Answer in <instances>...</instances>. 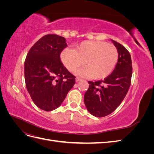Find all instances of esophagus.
Here are the masks:
<instances>
[{"label":"esophagus","mask_w":154,"mask_h":154,"mask_svg":"<svg viewBox=\"0 0 154 154\" xmlns=\"http://www.w3.org/2000/svg\"><path fill=\"white\" fill-rule=\"evenodd\" d=\"M81 80H82V79L80 78L77 77V78H76V82H79V81H81Z\"/></svg>","instance_id":"esophagus-1"}]
</instances>
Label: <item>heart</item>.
Masks as SVG:
<instances>
[{"label":"heart","mask_w":154,"mask_h":154,"mask_svg":"<svg viewBox=\"0 0 154 154\" xmlns=\"http://www.w3.org/2000/svg\"><path fill=\"white\" fill-rule=\"evenodd\" d=\"M118 59V50L113 44L99 41H84L74 50L65 49L61 53L62 62L69 71H76L84 64L78 74L95 80L108 76Z\"/></svg>","instance_id":"1"}]
</instances>
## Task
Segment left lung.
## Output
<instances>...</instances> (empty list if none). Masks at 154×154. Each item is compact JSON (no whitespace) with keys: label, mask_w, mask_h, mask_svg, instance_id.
Returning <instances> with one entry per match:
<instances>
[{"label":"left lung","mask_w":154,"mask_h":154,"mask_svg":"<svg viewBox=\"0 0 154 154\" xmlns=\"http://www.w3.org/2000/svg\"><path fill=\"white\" fill-rule=\"evenodd\" d=\"M118 52V61L115 69L104 80L88 81L84 103L89 112L102 118L114 112L124 100L131 84L132 60L123 45L112 40Z\"/></svg>","instance_id":"obj_1"}]
</instances>
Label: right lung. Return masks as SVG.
Masks as SVG:
<instances>
[{"label": "right lung", "mask_w": 154, "mask_h": 154, "mask_svg": "<svg viewBox=\"0 0 154 154\" xmlns=\"http://www.w3.org/2000/svg\"><path fill=\"white\" fill-rule=\"evenodd\" d=\"M67 46L66 38L47 35L38 40L27 53L24 63L27 90L34 103L42 110L58 108L75 84V78L60 59Z\"/></svg>", "instance_id": "1"}]
</instances>
